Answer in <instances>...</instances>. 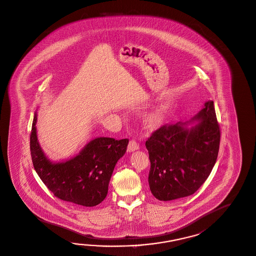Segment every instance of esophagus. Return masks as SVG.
Segmentation results:
<instances>
[{
    "mask_svg": "<svg viewBox=\"0 0 256 256\" xmlns=\"http://www.w3.org/2000/svg\"><path fill=\"white\" fill-rule=\"evenodd\" d=\"M138 148H140V146H138V142L132 140L130 142L128 146V152H134V151L138 150Z\"/></svg>",
    "mask_w": 256,
    "mask_h": 256,
    "instance_id": "esophagus-1",
    "label": "esophagus"
}]
</instances>
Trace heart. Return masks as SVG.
I'll list each match as a JSON object with an SVG mask.
<instances>
[{
    "label": "heart",
    "instance_id": "1",
    "mask_svg": "<svg viewBox=\"0 0 256 256\" xmlns=\"http://www.w3.org/2000/svg\"><path fill=\"white\" fill-rule=\"evenodd\" d=\"M162 116L159 112H147L142 118V124L147 128H156L161 124Z\"/></svg>",
    "mask_w": 256,
    "mask_h": 256
}]
</instances>
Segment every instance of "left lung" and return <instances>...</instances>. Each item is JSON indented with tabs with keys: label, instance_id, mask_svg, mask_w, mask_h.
<instances>
[{
	"label": "left lung",
	"instance_id": "left-lung-1",
	"mask_svg": "<svg viewBox=\"0 0 256 256\" xmlns=\"http://www.w3.org/2000/svg\"><path fill=\"white\" fill-rule=\"evenodd\" d=\"M198 122L189 127L188 124ZM220 128L214 100L184 123L163 126L146 140L151 168L148 182L154 196L170 201L193 194L214 166Z\"/></svg>",
	"mask_w": 256,
	"mask_h": 256
}]
</instances>
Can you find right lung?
Listing matches in <instances>:
<instances>
[{
  "instance_id": "add662e5",
  "label": "right lung",
  "mask_w": 256,
  "mask_h": 256,
  "mask_svg": "<svg viewBox=\"0 0 256 256\" xmlns=\"http://www.w3.org/2000/svg\"><path fill=\"white\" fill-rule=\"evenodd\" d=\"M37 112L30 133L32 164L42 182L56 198L84 207L104 200L114 168L126 151L128 138L98 137L91 140L76 156L53 162L46 156L37 137Z\"/></svg>"
}]
</instances>
